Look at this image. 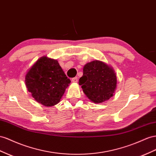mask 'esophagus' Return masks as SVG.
I'll list each match as a JSON object with an SVG mask.
<instances>
[{
  "label": "esophagus",
  "mask_w": 156,
  "mask_h": 156,
  "mask_svg": "<svg viewBox=\"0 0 156 156\" xmlns=\"http://www.w3.org/2000/svg\"><path fill=\"white\" fill-rule=\"evenodd\" d=\"M71 81H72L73 83H77V82L78 81V78H77V77H75L72 78V79H71Z\"/></svg>",
  "instance_id": "34e87169"
}]
</instances>
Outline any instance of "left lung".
Returning a JSON list of instances; mask_svg holds the SVG:
<instances>
[{"mask_svg":"<svg viewBox=\"0 0 156 156\" xmlns=\"http://www.w3.org/2000/svg\"><path fill=\"white\" fill-rule=\"evenodd\" d=\"M79 84L88 99L99 104L113 96L117 87V77L111 66L94 60L84 66L83 75Z\"/></svg>","mask_w":156,"mask_h":156,"instance_id":"left-lung-1","label":"left lung"}]
</instances>
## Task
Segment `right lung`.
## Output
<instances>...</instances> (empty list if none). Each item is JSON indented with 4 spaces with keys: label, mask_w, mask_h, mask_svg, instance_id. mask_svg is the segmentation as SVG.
Segmentation results:
<instances>
[{
    "label": "right lung",
    "mask_w": 156,
    "mask_h": 156,
    "mask_svg": "<svg viewBox=\"0 0 156 156\" xmlns=\"http://www.w3.org/2000/svg\"><path fill=\"white\" fill-rule=\"evenodd\" d=\"M25 82L37 102L49 107L60 102L71 81L56 60L43 56L27 71Z\"/></svg>",
    "instance_id": "right-lung-1"
}]
</instances>
